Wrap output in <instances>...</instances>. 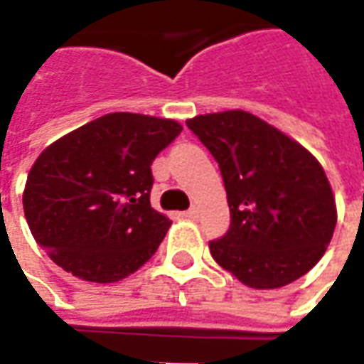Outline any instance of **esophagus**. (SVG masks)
<instances>
[{
	"label": "esophagus",
	"mask_w": 364,
	"mask_h": 364,
	"mask_svg": "<svg viewBox=\"0 0 364 364\" xmlns=\"http://www.w3.org/2000/svg\"><path fill=\"white\" fill-rule=\"evenodd\" d=\"M185 216H187V218H191V220H195V218L198 216V210L195 208V206H193V208H189V210L185 213Z\"/></svg>",
	"instance_id": "1"
}]
</instances>
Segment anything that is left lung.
Returning a JSON list of instances; mask_svg holds the SVG:
<instances>
[{"label":"left lung","mask_w":364,"mask_h":364,"mask_svg":"<svg viewBox=\"0 0 364 364\" xmlns=\"http://www.w3.org/2000/svg\"><path fill=\"white\" fill-rule=\"evenodd\" d=\"M220 167L230 228L208 247L252 289H279L321 259L336 230L333 193L320 161L245 111L187 120Z\"/></svg>","instance_id":"1"}]
</instances>
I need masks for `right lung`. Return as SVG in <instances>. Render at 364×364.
<instances>
[{"instance_id":"1","label":"right lung","mask_w":364,"mask_h":364,"mask_svg":"<svg viewBox=\"0 0 364 364\" xmlns=\"http://www.w3.org/2000/svg\"><path fill=\"white\" fill-rule=\"evenodd\" d=\"M179 134L175 120L111 112L50 144L23 193L36 244L83 281L117 282L138 271L171 224L150 205V166Z\"/></svg>"}]
</instances>
